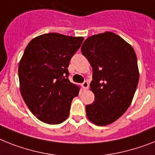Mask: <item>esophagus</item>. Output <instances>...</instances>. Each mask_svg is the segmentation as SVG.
I'll list each match as a JSON object with an SVG mask.
<instances>
[{"mask_svg":"<svg viewBox=\"0 0 155 155\" xmlns=\"http://www.w3.org/2000/svg\"><path fill=\"white\" fill-rule=\"evenodd\" d=\"M89 82H88L87 81H84V82L82 83V87L84 89H88V88H89Z\"/></svg>","mask_w":155,"mask_h":155,"instance_id":"1","label":"esophagus"}]
</instances>
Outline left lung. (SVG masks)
Returning a JSON list of instances; mask_svg holds the SVG:
<instances>
[{"mask_svg":"<svg viewBox=\"0 0 155 155\" xmlns=\"http://www.w3.org/2000/svg\"><path fill=\"white\" fill-rule=\"evenodd\" d=\"M81 51L93 68L95 99L85 106L87 117L98 126L108 125L131 105L139 78L137 57L129 43L110 31L87 38Z\"/></svg>","mask_w":155,"mask_h":155,"instance_id":"left-lung-1","label":"left lung"}]
</instances>
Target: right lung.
Wrapping results in <instances>:
<instances>
[{
	"instance_id": "1",
	"label": "right lung",
	"mask_w": 155,
	"mask_h": 155,
	"mask_svg": "<svg viewBox=\"0 0 155 155\" xmlns=\"http://www.w3.org/2000/svg\"><path fill=\"white\" fill-rule=\"evenodd\" d=\"M83 37L48 33L30 41L19 63L20 89L37 119L58 124L68 118L73 98L80 88L70 82L67 70Z\"/></svg>"
}]
</instances>
